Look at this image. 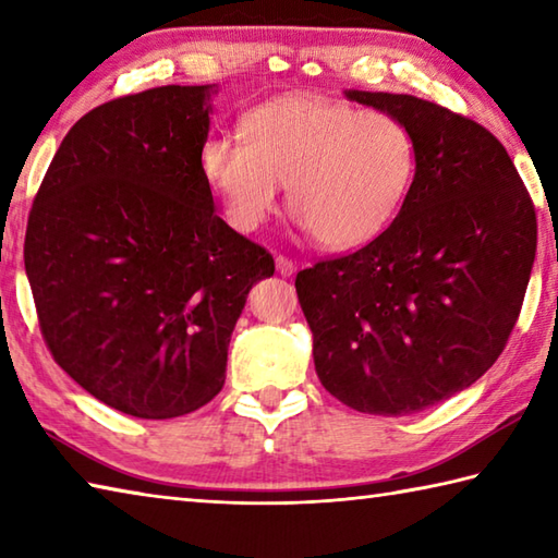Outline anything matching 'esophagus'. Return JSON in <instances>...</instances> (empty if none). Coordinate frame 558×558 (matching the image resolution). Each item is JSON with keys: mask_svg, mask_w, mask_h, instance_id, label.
<instances>
[{"mask_svg": "<svg viewBox=\"0 0 558 558\" xmlns=\"http://www.w3.org/2000/svg\"><path fill=\"white\" fill-rule=\"evenodd\" d=\"M276 268H278V272L280 276H286V278H290L294 270H298V266L292 264L290 258H286V256H276Z\"/></svg>", "mask_w": 558, "mask_h": 558, "instance_id": "obj_1", "label": "esophagus"}]
</instances>
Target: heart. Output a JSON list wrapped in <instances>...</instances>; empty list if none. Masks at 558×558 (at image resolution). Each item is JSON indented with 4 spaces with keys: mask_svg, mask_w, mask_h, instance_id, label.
<instances>
[{
    "mask_svg": "<svg viewBox=\"0 0 558 558\" xmlns=\"http://www.w3.org/2000/svg\"><path fill=\"white\" fill-rule=\"evenodd\" d=\"M242 134L213 133L201 171L227 222L254 232L288 205L324 248L373 242L395 222L416 177V140L403 120L316 96H282L256 106Z\"/></svg>",
    "mask_w": 558,
    "mask_h": 558,
    "instance_id": "obj_1",
    "label": "heart"
}]
</instances>
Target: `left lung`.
<instances>
[{"label":"left lung","instance_id":"8db88e82","mask_svg":"<svg viewBox=\"0 0 558 558\" xmlns=\"http://www.w3.org/2000/svg\"><path fill=\"white\" fill-rule=\"evenodd\" d=\"M345 96L407 123L416 177L385 232L298 272L324 389L375 416H409L472 387L504 353L525 300L537 217L506 147L409 94Z\"/></svg>","mask_w":558,"mask_h":558}]
</instances>
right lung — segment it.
Instances as JSON below:
<instances>
[{"mask_svg":"<svg viewBox=\"0 0 558 558\" xmlns=\"http://www.w3.org/2000/svg\"><path fill=\"white\" fill-rule=\"evenodd\" d=\"M215 94L169 84L94 108L28 215L24 264L54 363L135 418L183 416L222 389L246 294L276 270L203 179Z\"/></svg>","mask_w":558,"mask_h":558,"instance_id":"obj_1","label":"right lung"}]
</instances>
